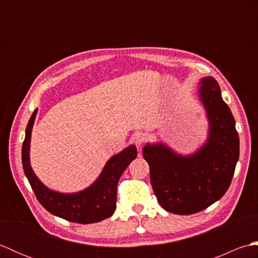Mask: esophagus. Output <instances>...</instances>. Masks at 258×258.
<instances>
[{"mask_svg":"<svg viewBox=\"0 0 258 258\" xmlns=\"http://www.w3.org/2000/svg\"><path fill=\"white\" fill-rule=\"evenodd\" d=\"M133 141L138 146H141L145 141V134L143 132H138L133 135Z\"/></svg>","mask_w":258,"mask_h":258,"instance_id":"esophagus-1","label":"esophagus"}]
</instances>
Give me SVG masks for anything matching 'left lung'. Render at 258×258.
Instances as JSON below:
<instances>
[{
	"mask_svg": "<svg viewBox=\"0 0 258 258\" xmlns=\"http://www.w3.org/2000/svg\"><path fill=\"white\" fill-rule=\"evenodd\" d=\"M199 86L197 96L208 122L205 143L187 155L163 142L143 147L158 203L165 211L178 215L201 212L221 200L231 185L239 157L235 119L223 101L217 81L205 76Z\"/></svg>",
	"mask_w": 258,
	"mask_h": 258,
	"instance_id": "left-lung-1",
	"label": "left lung"
}]
</instances>
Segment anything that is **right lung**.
<instances>
[{"instance_id": "obj_1", "label": "right lung", "mask_w": 258, "mask_h": 258, "mask_svg": "<svg viewBox=\"0 0 258 258\" xmlns=\"http://www.w3.org/2000/svg\"><path fill=\"white\" fill-rule=\"evenodd\" d=\"M36 114L37 108L33 112L26 126L22 146V164L38 202L53 215L74 223L91 224L111 217L116 208L117 182L125 168L138 156L136 146L130 145L113 155L104 165L98 177L86 188L75 193L53 190L41 182L31 166V135Z\"/></svg>"}]
</instances>
